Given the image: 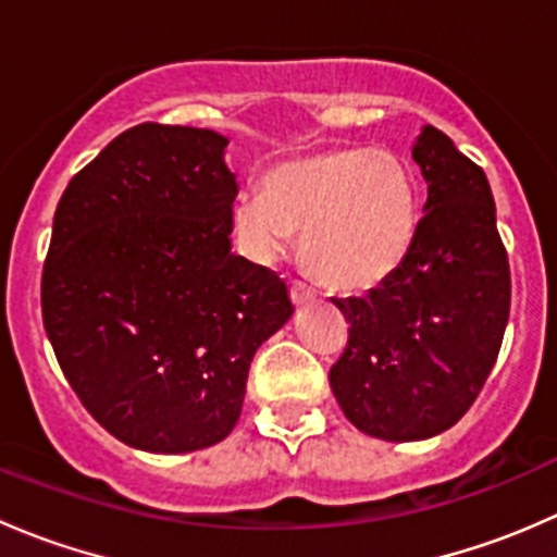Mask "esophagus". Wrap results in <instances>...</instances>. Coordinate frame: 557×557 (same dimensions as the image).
<instances>
[{
  "label": "esophagus",
  "instance_id": "34e87169",
  "mask_svg": "<svg viewBox=\"0 0 557 557\" xmlns=\"http://www.w3.org/2000/svg\"><path fill=\"white\" fill-rule=\"evenodd\" d=\"M290 299H294L296 307L310 305V301L314 299V290L310 288V285H305V283H290Z\"/></svg>",
  "mask_w": 557,
  "mask_h": 557
}]
</instances>
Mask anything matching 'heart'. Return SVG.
Here are the masks:
<instances>
[{
  "label": "heart",
  "mask_w": 557,
  "mask_h": 557,
  "mask_svg": "<svg viewBox=\"0 0 557 557\" xmlns=\"http://www.w3.org/2000/svg\"><path fill=\"white\" fill-rule=\"evenodd\" d=\"M420 207L418 174L407 159L336 148L274 166L267 194H239L234 226L256 261H280L301 234V261L325 285L372 290L412 252Z\"/></svg>",
  "instance_id": "obj_1"
}]
</instances>
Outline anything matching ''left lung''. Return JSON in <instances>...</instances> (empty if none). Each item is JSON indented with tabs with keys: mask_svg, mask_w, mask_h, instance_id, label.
<instances>
[{
	"mask_svg": "<svg viewBox=\"0 0 557 557\" xmlns=\"http://www.w3.org/2000/svg\"><path fill=\"white\" fill-rule=\"evenodd\" d=\"M412 161L429 188L418 243L363 299H334L350 339L329 383L367 436L420 442L458 423L485 385L509 320V261L485 172L440 128Z\"/></svg>",
	"mask_w": 557,
	"mask_h": 557,
	"instance_id": "8db88e82",
	"label": "left lung"
}]
</instances>
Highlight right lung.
Segmentation results:
<instances>
[{"instance_id": "right-lung-1", "label": "right lung", "mask_w": 557, "mask_h": 557, "mask_svg": "<svg viewBox=\"0 0 557 557\" xmlns=\"http://www.w3.org/2000/svg\"><path fill=\"white\" fill-rule=\"evenodd\" d=\"M212 128L139 123L66 185L42 320L83 407L123 445L177 455L237 425L288 285L232 250L237 174Z\"/></svg>"}]
</instances>
